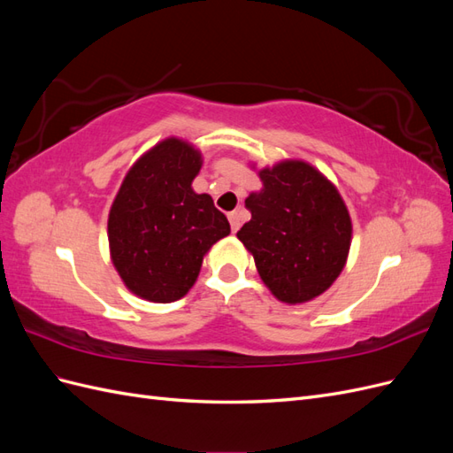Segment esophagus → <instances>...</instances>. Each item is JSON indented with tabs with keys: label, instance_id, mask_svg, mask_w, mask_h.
I'll return each mask as SVG.
<instances>
[{
	"label": "esophagus",
	"instance_id": "1",
	"mask_svg": "<svg viewBox=\"0 0 453 453\" xmlns=\"http://www.w3.org/2000/svg\"><path fill=\"white\" fill-rule=\"evenodd\" d=\"M228 221H230L232 232H238V228L242 226V213L240 211H230L228 213Z\"/></svg>",
	"mask_w": 453,
	"mask_h": 453
}]
</instances>
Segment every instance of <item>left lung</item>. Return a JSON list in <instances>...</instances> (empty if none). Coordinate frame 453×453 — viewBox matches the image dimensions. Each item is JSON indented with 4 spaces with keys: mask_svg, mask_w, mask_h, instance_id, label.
<instances>
[{
    "mask_svg": "<svg viewBox=\"0 0 453 453\" xmlns=\"http://www.w3.org/2000/svg\"><path fill=\"white\" fill-rule=\"evenodd\" d=\"M263 188L245 198L251 219L238 230L260 280L281 303L319 296L344 270L351 219L338 188L304 160L258 170Z\"/></svg>",
    "mask_w": 453,
    "mask_h": 453,
    "instance_id": "8db88e82",
    "label": "left lung"
}]
</instances>
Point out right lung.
<instances>
[{
  "label": "right lung",
  "instance_id": "add662e5",
  "mask_svg": "<svg viewBox=\"0 0 453 453\" xmlns=\"http://www.w3.org/2000/svg\"><path fill=\"white\" fill-rule=\"evenodd\" d=\"M202 155L168 138L134 162L107 219L113 266L128 289L149 303H173L195 285L203 255L230 234L225 213L193 180Z\"/></svg>",
  "mask_w": 453,
  "mask_h": 453
}]
</instances>
